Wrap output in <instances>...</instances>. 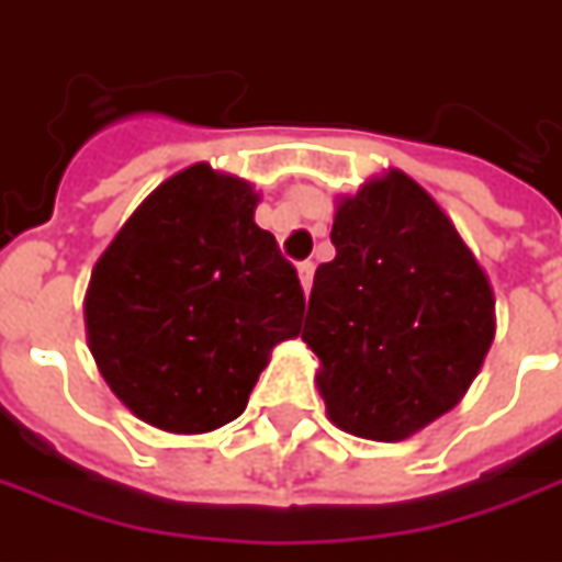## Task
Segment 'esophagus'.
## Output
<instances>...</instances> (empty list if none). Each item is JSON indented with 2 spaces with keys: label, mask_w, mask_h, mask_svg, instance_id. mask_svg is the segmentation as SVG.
Segmentation results:
<instances>
[{
  "label": "esophagus",
  "mask_w": 562,
  "mask_h": 562,
  "mask_svg": "<svg viewBox=\"0 0 562 562\" xmlns=\"http://www.w3.org/2000/svg\"><path fill=\"white\" fill-rule=\"evenodd\" d=\"M296 274H300V284H303V291H310L313 288V274H315V266L306 259V262H300L296 266Z\"/></svg>",
  "instance_id": "1"
}]
</instances>
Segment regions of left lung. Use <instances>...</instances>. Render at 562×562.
I'll list each match as a JSON object with an SVG mask.
<instances>
[{"instance_id": "obj_1", "label": "left lung", "mask_w": 562, "mask_h": 562, "mask_svg": "<svg viewBox=\"0 0 562 562\" xmlns=\"http://www.w3.org/2000/svg\"><path fill=\"white\" fill-rule=\"evenodd\" d=\"M303 340L337 428L403 441L457 406L494 340V296L453 222L403 171L337 205Z\"/></svg>"}]
</instances>
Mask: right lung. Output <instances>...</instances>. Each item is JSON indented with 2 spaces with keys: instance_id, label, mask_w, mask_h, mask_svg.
Here are the masks:
<instances>
[{
  "instance_id": "right-lung-1",
  "label": "right lung",
  "mask_w": 562,
  "mask_h": 562,
  "mask_svg": "<svg viewBox=\"0 0 562 562\" xmlns=\"http://www.w3.org/2000/svg\"><path fill=\"white\" fill-rule=\"evenodd\" d=\"M252 209L247 181L193 165L143 200L97 262L90 350L137 419L178 435L237 419L271 347L300 335V278Z\"/></svg>"
}]
</instances>
